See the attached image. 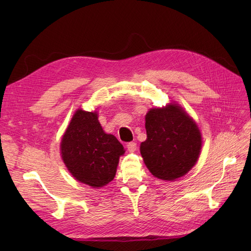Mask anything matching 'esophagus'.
I'll return each mask as SVG.
<instances>
[{"mask_svg": "<svg viewBox=\"0 0 251 251\" xmlns=\"http://www.w3.org/2000/svg\"><path fill=\"white\" fill-rule=\"evenodd\" d=\"M126 148H127V151H136V148H137V143L134 142V141L128 142V143L126 144Z\"/></svg>", "mask_w": 251, "mask_h": 251, "instance_id": "obj_1", "label": "esophagus"}]
</instances>
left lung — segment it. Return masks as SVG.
Returning <instances> with one entry per match:
<instances>
[{"instance_id": "8db88e82", "label": "left lung", "mask_w": 251, "mask_h": 251, "mask_svg": "<svg viewBox=\"0 0 251 251\" xmlns=\"http://www.w3.org/2000/svg\"><path fill=\"white\" fill-rule=\"evenodd\" d=\"M147 140L140 153L153 176L176 180L196 164L200 156L202 137L191 116L177 103L151 109L146 115Z\"/></svg>"}]
</instances>
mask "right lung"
I'll list each match as a JSON object with an SVG mask.
<instances>
[{"label": "right lung", "mask_w": 251, "mask_h": 251, "mask_svg": "<svg viewBox=\"0 0 251 251\" xmlns=\"http://www.w3.org/2000/svg\"><path fill=\"white\" fill-rule=\"evenodd\" d=\"M60 151L72 176L97 188L115 177L125 149L115 136L104 133L96 112L77 110L63 136Z\"/></svg>", "instance_id": "right-lung-1"}]
</instances>
